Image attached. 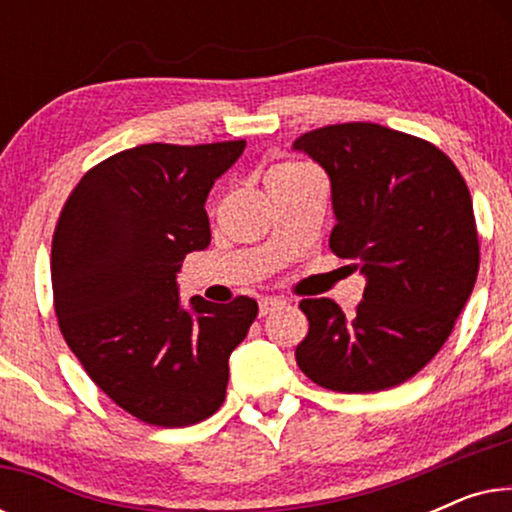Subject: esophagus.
<instances>
[{
	"instance_id": "1",
	"label": "esophagus",
	"mask_w": 512,
	"mask_h": 512,
	"mask_svg": "<svg viewBox=\"0 0 512 512\" xmlns=\"http://www.w3.org/2000/svg\"><path fill=\"white\" fill-rule=\"evenodd\" d=\"M282 305H286V300L275 298V296H265V298H261V303H258V312H261V317H268L270 312L279 310Z\"/></svg>"
}]
</instances>
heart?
<instances>
[{
	"instance_id": "obj_1",
	"label": "heart",
	"mask_w": 512,
	"mask_h": 512,
	"mask_svg": "<svg viewBox=\"0 0 512 512\" xmlns=\"http://www.w3.org/2000/svg\"><path fill=\"white\" fill-rule=\"evenodd\" d=\"M298 172H307V167L300 163H284L275 167V170L270 172V177H286V174H298Z\"/></svg>"
}]
</instances>
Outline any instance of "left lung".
Here are the masks:
<instances>
[{
	"label": "left lung",
	"instance_id": "obj_1",
	"mask_svg": "<svg viewBox=\"0 0 512 512\" xmlns=\"http://www.w3.org/2000/svg\"><path fill=\"white\" fill-rule=\"evenodd\" d=\"M293 149L331 177L328 244L366 275L354 314L331 298L300 300L310 331L298 366L342 394L398 387L440 352L478 279L466 181L438 146L377 123L326 125Z\"/></svg>",
	"mask_w": 512,
	"mask_h": 512
}]
</instances>
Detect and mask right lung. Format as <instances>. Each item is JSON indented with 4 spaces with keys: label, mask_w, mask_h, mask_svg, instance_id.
Returning <instances> with one entry per match:
<instances>
[{
    "label": "right lung",
    "mask_w": 512,
    "mask_h": 512,
    "mask_svg": "<svg viewBox=\"0 0 512 512\" xmlns=\"http://www.w3.org/2000/svg\"><path fill=\"white\" fill-rule=\"evenodd\" d=\"M244 139L142 144L83 174L51 247L65 342L97 387L146 424L191 426L226 398L228 359L258 314L254 298L179 303L177 272L207 249V195Z\"/></svg>",
    "instance_id": "add662e5"
}]
</instances>
